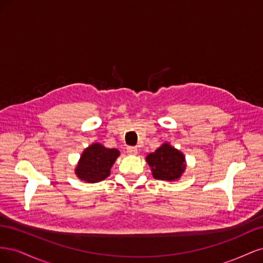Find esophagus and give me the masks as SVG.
I'll return each instance as SVG.
<instances>
[{
  "instance_id": "obj_1",
  "label": "esophagus",
  "mask_w": 263,
  "mask_h": 263,
  "mask_svg": "<svg viewBox=\"0 0 263 263\" xmlns=\"http://www.w3.org/2000/svg\"><path fill=\"white\" fill-rule=\"evenodd\" d=\"M126 149H127V154H129V155H136L138 151L137 147H127Z\"/></svg>"
}]
</instances>
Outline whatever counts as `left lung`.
<instances>
[{"label":"left lung","instance_id":"8db88e82","mask_svg":"<svg viewBox=\"0 0 263 263\" xmlns=\"http://www.w3.org/2000/svg\"><path fill=\"white\" fill-rule=\"evenodd\" d=\"M146 159L154 178L158 180H178L185 169L184 156L169 144H163Z\"/></svg>","mask_w":263,"mask_h":263}]
</instances>
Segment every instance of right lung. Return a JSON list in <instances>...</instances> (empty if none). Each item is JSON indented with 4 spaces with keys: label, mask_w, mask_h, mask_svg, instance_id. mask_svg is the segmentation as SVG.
Masks as SVG:
<instances>
[{
    "label": "right lung",
    "mask_w": 263,
    "mask_h": 263,
    "mask_svg": "<svg viewBox=\"0 0 263 263\" xmlns=\"http://www.w3.org/2000/svg\"><path fill=\"white\" fill-rule=\"evenodd\" d=\"M119 151L108 149L101 144H93L86 148L77 165L76 173L81 180L89 183L100 182L106 179L114 164Z\"/></svg>",
    "instance_id": "add662e5"
}]
</instances>
